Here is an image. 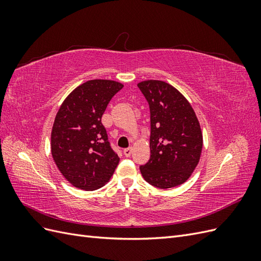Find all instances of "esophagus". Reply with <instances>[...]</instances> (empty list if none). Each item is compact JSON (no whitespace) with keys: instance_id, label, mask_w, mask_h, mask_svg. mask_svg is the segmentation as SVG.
Segmentation results:
<instances>
[{"instance_id":"obj_1","label":"esophagus","mask_w":261,"mask_h":261,"mask_svg":"<svg viewBox=\"0 0 261 261\" xmlns=\"http://www.w3.org/2000/svg\"><path fill=\"white\" fill-rule=\"evenodd\" d=\"M123 152H124L125 156H129L130 153H132V148H126V149H124Z\"/></svg>"}]
</instances>
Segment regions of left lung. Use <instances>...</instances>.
<instances>
[{
    "mask_svg": "<svg viewBox=\"0 0 261 261\" xmlns=\"http://www.w3.org/2000/svg\"><path fill=\"white\" fill-rule=\"evenodd\" d=\"M150 108V159L141 175L155 187L181 185L199 163L202 132L188 100L175 87L162 81L137 84Z\"/></svg>",
    "mask_w": 261,
    "mask_h": 261,
    "instance_id": "8db88e82",
    "label": "left lung"
}]
</instances>
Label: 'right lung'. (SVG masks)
Masks as SVG:
<instances>
[{
  "label": "right lung",
  "mask_w": 261,
  "mask_h": 261,
  "mask_svg": "<svg viewBox=\"0 0 261 261\" xmlns=\"http://www.w3.org/2000/svg\"><path fill=\"white\" fill-rule=\"evenodd\" d=\"M123 87L109 80L86 82L68 94L55 116L52 158L62 175L77 188L96 191L105 186L120 162L101 117Z\"/></svg>",
  "instance_id": "right-lung-1"
}]
</instances>
